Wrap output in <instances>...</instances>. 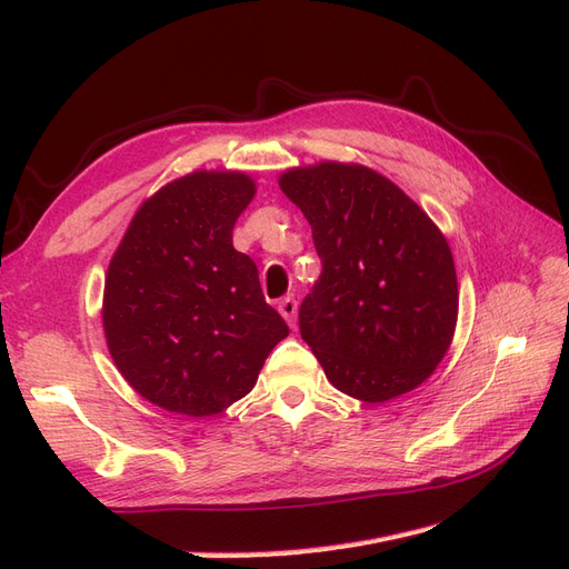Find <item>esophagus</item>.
I'll list each match as a JSON object with an SVG mask.
<instances>
[{
    "label": "esophagus",
    "mask_w": 569,
    "mask_h": 569,
    "mask_svg": "<svg viewBox=\"0 0 569 569\" xmlns=\"http://www.w3.org/2000/svg\"><path fill=\"white\" fill-rule=\"evenodd\" d=\"M297 299L291 297H284L280 303H278V311L282 313V318L289 322V327H297Z\"/></svg>",
    "instance_id": "obj_1"
}]
</instances>
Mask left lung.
<instances>
[{
	"instance_id": "8db88e82",
	"label": "left lung",
	"mask_w": 569,
	"mask_h": 569,
	"mask_svg": "<svg viewBox=\"0 0 569 569\" xmlns=\"http://www.w3.org/2000/svg\"><path fill=\"white\" fill-rule=\"evenodd\" d=\"M280 187L311 222L322 263L299 330L327 380L368 403L422 385L458 318L456 266L439 228L366 166L295 168Z\"/></svg>"
}]
</instances>
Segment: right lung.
<instances>
[{"label": "right lung", "instance_id": "add662e5", "mask_svg": "<svg viewBox=\"0 0 569 569\" xmlns=\"http://www.w3.org/2000/svg\"><path fill=\"white\" fill-rule=\"evenodd\" d=\"M256 184L197 170L134 213L111 258L104 332L113 363L147 401L209 418L247 396L289 335L266 303L258 268L232 247Z\"/></svg>", "mask_w": 569, "mask_h": 569}]
</instances>
